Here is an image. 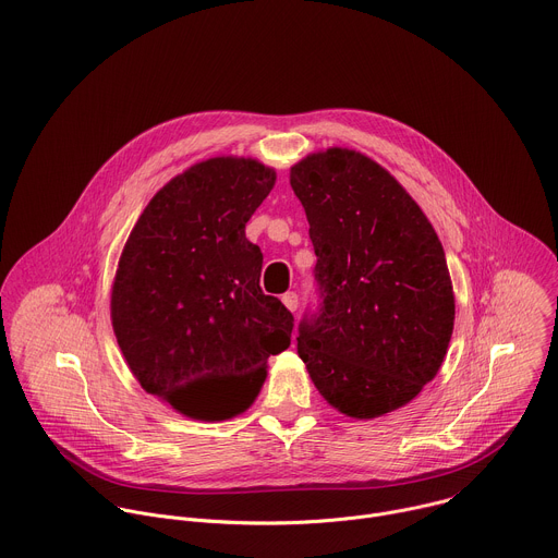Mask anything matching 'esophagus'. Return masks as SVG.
I'll list each match as a JSON object with an SVG mask.
<instances>
[{
    "label": "esophagus",
    "mask_w": 558,
    "mask_h": 558,
    "mask_svg": "<svg viewBox=\"0 0 558 558\" xmlns=\"http://www.w3.org/2000/svg\"><path fill=\"white\" fill-rule=\"evenodd\" d=\"M281 301H283V305H286L290 312H296V310H299V294H296V292H286V294L281 296Z\"/></svg>",
    "instance_id": "34e87169"
}]
</instances>
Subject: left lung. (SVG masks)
I'll use <instances>...</instances> for the list:
<instances>
[{"mask_svg":"<svg viewBox=\"0 0 558 558\" xmlns=\"http://www.w3.org/2000/svg\"><path fill=\"white\" fill-rule=\"evenodd\" d=\"M290 184L310 221L318 294L299 323V356L341 413H389L447 356L456 299L444 248L411 195L363 154H312Z\"/></svg>","mask_w":558,"mask_h":558,"instance_id":"8db88e82","label":"left lung"}]
</instances>
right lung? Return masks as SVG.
<instances>
[{"instance_id":"right-lung-1","label":"right lung","mask_w":558,"mask_h":558,"mask_svg":"<svg viewBox=\"0 0 558 558\" xmlns=\"http://www.w3.org/2000/svg\"><path fill=\"white\" fill-rule=\"evenodd\" d=\"M251 158H210L162 186L138 217L111 288V325L141 387L197 420L248 409L292 312L259 286L246 225L275 186Z\"/></svg>"}]
</instances>
